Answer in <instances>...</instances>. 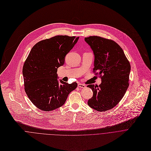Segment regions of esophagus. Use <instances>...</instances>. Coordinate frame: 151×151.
Here are the masks:
<instances>
[{
	"label": "esophagus",
	"mask_w": 151,
	"mask_h": 151,
	"mask_svg": "<svg viewBox=\"0 0 151 151\" xmlns=\"http://www.w3.org/2000/svg\"><path fill=\"white\" fill-rule=\"evenodd\" d=\"M78 87H79V88H85L86 87V86H85V85L81 84V83H79V84L78 85Z\"/></svg>",
	"instance_id": "esophagus-1"
}]
</instances>
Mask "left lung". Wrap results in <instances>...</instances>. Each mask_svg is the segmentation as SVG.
<instances>
[{"label":"left lung","mask_w":151,"mask_h":151,"mask_svg":"<svg viewBox=\"0 0 151 151\" xmlns=\"http://www.w3.org/2000/svg\"><path fill=\"white\" fill-rule=\"evenodd\" d=\"M94 54L93 72L101 79L99 86L87 87L93 91L88 104L99 111L112 109L122 99L128 86L130 64L122 49L115 41L100 36L85 37Z\"/></svg>","instance_id":"1"}]
</instances>
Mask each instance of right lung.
Instances as JSON below:
<instances>
[{
  "label": "right lung",
  "mask_w": 151,
  "mask_h": 151,
  "mask_svg": "<svg viewBox=\"0 0 151 151\" xmlns=\"http://www.w3.org/2000/svg\"><path fill=\"white\" fill-rule=\"evenodd\" d=\"M78 39L57 35L39 41L32 48L24 63L23 75L25 92L37 108L47 112L58 108L77 87L76 82H59L57 72Z\"/></svg>",
  "instance_id": "add662e5"
}]
</instances>
